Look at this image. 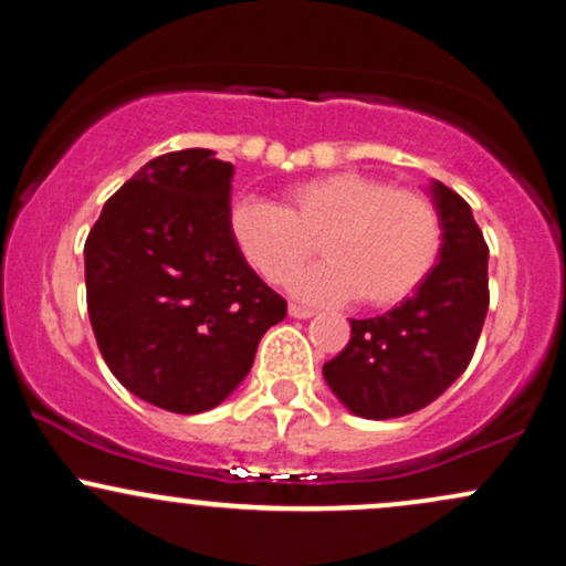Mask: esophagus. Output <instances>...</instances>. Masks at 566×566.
Returning a JSON list of instances; mask_svg holds the SVG:
<instances>
[{
    "mask_svg": "<svg viewBox=\"0 0 566 566\" xmlns=\"http://www.w3.org/2000/svg\"><path fill=\"white\" fill-rule=\"evenodd\" d=\"M290 316L292 319H311V316H314V308H308V305L290 303Z\"/></svg>",
    "mask_w": 566,
    "mask_h": 566,
    "instance_id": "34e87169",
    "label": "esophagus"
}]
</instances>
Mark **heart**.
I'll use <instances>...</instances> for the list:
<instances>
[{"instance_id":"1","label":"heart","mask_w":566,"mask_h":566,"mask_svg":"<svg viewBox=\"0 0 566 566\" xmlns=\"http://www.w3.org/2000/svg\"><path fill=\"white\" fill-rule=\"evenodd\" d=\"M229 231L244 261L269 282L295 274L314 252L311 239H319L327 261L292 279V292L319 303L356 295L369 308L407 301L441 250L439 212L426 193L356 170L290 186L284 207L239 199Z\"/></svg>"}]
</instances>
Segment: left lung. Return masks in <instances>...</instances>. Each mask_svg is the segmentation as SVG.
<instances>
[{"label": "left lung", "mask_w": 566, "mask_h": 566, "mask_svg": "<svg viewBox=\"0 0 566 566\" xmlns=\"http://www.w3.org/2000/svg\"><path fill=\"white\" fill-rule=\"evenodd\" d=\"M441 223L439 263L407 301L375 319H350L348 346L324 365L348 412L391 420L439 399L469 367L490 290L486 250L469 201L439 180L428 186Z\"/></svg>", "instance_id": "left-lung-1"}]
</instances>
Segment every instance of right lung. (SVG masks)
<instances>
[{"label": "right lung", "instance_id": "add662e5", "mask_svg": "<svg viewBox=\"0 0 566 566\" xmlns=\"http://www.w3.org/2000/svg\"><path fill=\"white\" fill-rule=\"evenodd\" d=\"M231 180L210 148L161 154L106 201L84 244L103 359L129 394L178 415L229 399L287 316L233 244Z\"/></svg>", "mask_w": 566, "mask_h": 566}]
</instances>
